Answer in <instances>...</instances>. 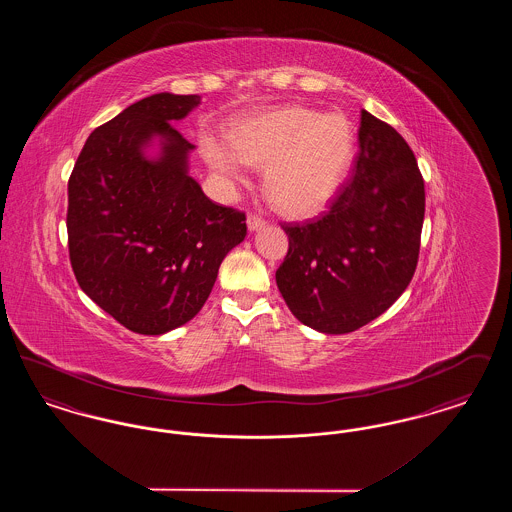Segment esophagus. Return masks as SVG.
Segmentation results:
<instances>
[{
  "mask_svg": "<svg viewBox=\"0 0 512 512\" xmlns=\"http://www.w3.org/2000/svg\"><path fill=\"white\" fill-rule=\"evenodd\" d=\"M267 224V220L263 219V217H259V215H255V213H249L247 215V228L249 230H259V228H263Z\"/></svg>",
  "mask_w": 512,
  "mask_h": 512,
  "instance_id": "obj_1",
  "label": "esophagus"
}]
</instances>
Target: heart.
Instances as JSON below:
<instances>
[{
	"mask_svg": "<svg viewBox=\"0 0 512 512\" xmlns=\"http://www.w3.org/2000/svg\"><path fill=\"white\" fill-rule=\"evenodd\" d=\"M203 155L220 176L238 180L244 163L265 167V190L282 213L309 217L340 188L355 155V126L343 113L276 107L238 122L230 146L203 140Z\"/></svg>",
	"mask_w": 512,
	"mask_h": 512,
	"instance_id": "b5f03b06",
	"label": "heart"
}]
</instances>
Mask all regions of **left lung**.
Returning a JSON list of instances; mask_svg holds the SVG:
<instances>
[{
  "label": "left lung",
  "instance_id": "left-lung-1",
  "mask_svg": "<svg viewBox=\"0 0 512 512\" xmlns=\"http://www.w3.org/2000/svg\"><path fill=\"white\" fill-rule=\"evenodd\" d=\"M424 205L413 149L388 122L361 111L357 161L328 211L282 224L290 247L276 284L293 317L347 334L388 311L413 280Z\"/></svg>",
  "mask_w": 512,
  "mask_h": 512
}]
</instances>
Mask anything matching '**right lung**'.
<instances>
[{"mask_svg":"<svg viewBox=\"0 0 512 512\" xmlns=\"http://www.w3.org/2000/svg\"><path fill=\"white\" fill-rule=\"evenodd\" d=\"M199 96L155 94L86 140L69 178V259L82 292L124 328L159 336L201 311L226 253L244 242L245 213L201 192L190 144L172 121ZM166 138L153 164L141 146Z\"/></svg>","mask_w":512,"mask_h":512,"instance_id":"right-lung-1","label":"right lung"}]
</instances>
